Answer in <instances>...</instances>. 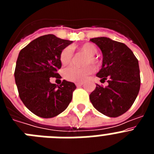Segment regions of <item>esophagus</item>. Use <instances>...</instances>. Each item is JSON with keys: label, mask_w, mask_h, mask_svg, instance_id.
Listing matches in <instances>:
<instances>
[{"label": "esophagus", "mask_w": 154, "mask_h": 154, "mask_svg": "<svg viewBox=\"0 0 154 154\" xmlns=\"http://www.w3.org/2000/svg\"><path fill=\"white\" fill-rule=\"evenodd\" d=\"M75 85L76 86H81V85H83V82H75Z\"/></svg>", "instance_id": "esophagus-1"}]
</instances>
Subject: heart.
Wrapping results in <instances>:
<instances>
[{
    "instance_id": "1",
    "label": "heart",
    "mask_w": 154,
    "mask_h": 154,
    "mask_svg": "<svg viewBox=\"0 0 154 154\" xmlns=\"http://www.w3.org/2000/svg\"><path fill=\"white\" fill-rule=\"evenodd\" d=\"M79 49L87 55L85 58V65L92 64L96 65L98 64V60L94 55L97 52V48L96 45L92 43H85L78 47ZM73 56V51L71 47H65L60 53V62L63 65L69 64L72 61ZM94 69L91 65H86L85 67L78 68L75 66H70L66 68L63 71V76L65 79L72 82H82L88 77L90 74L93 72Z\"/></svg>"
}]
</instances>
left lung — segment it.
Wrapping results in <instances>:
<instances>
[{
    "instance_id": "1",
    "label": "left lung",
    "mask_w": 154,
    "mask_h": 154,
    "mask_svg": "<svg viewBox=\"0 0 154 154\" xmlns=\"http://www.w3.org/2000/svg\"><path fill=\"white\" fill-rule=\"evenodd\" d=\"M103 52V66L97 77L108 85L96 84L89 99L96 109L109 117H117L132 106L140 88L137 58L122 42L100 37L90 39Z\"/></svg>"
}]
</instances>
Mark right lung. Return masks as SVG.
<instances>
[{
	"label": "right lung",
	"mask_w": 154,
	"mask_h": 154,
	"mask_svg": "<svg viewBox=\"0 0 154 154\" xmlns=\"http://www.w3.org/2000/svg\"><path fill=\"white\" fill-rule=\"evenodd\" d=\"M72 41L54 35L35 39L19 52L14 79L19 97L24 106L38 116L52 118L67 108L76 86L63 80L62 84L50 82V78L60 79V53Z\"/></svg>",
	"instance_id": "right-lung-1"
}]
</instances>
